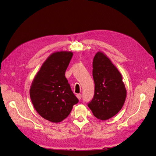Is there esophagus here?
<instances>
[{"label":"esophagus","mask_w":156,"mask_h":156,"mask_svg":"<svg viewBox=\"0 0 156 156\" xmlns=\"http://www.w3.org/2000/svg\"><path fill=\"white\" fill-rule=\"evenodd\" d=\"M81 94H77V98H78V100H81Z\"/></svg>","instance_id":"esophagus-1"}]
</instances>
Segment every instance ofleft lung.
<instances>
[{"mask_svg": "<svg viewBox=\"0 0 156 156\" xmlns=\"http://www.w3.org/2000/svg\"><path fill=\"white\" fill-rule=\"evenodd\" d=\"M92 67L95 91L88 106L94 116L106 120L121 110L126 101V89L121 73L102 52L96 54Z\"/></svg>", "mask_w": 156, "mask_h": 156, "instance_id": "1", "label": "left lung"}]
</instances>
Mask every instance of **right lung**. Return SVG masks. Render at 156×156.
<instances>
[{
    "label": "right lung",
    "mask_w": 156,
    "mask_h": 156,
    "mask_svg": "<svg viewBox=\"0 0 156 156\" xmlns=\"http://www.w3.org/2000/svg\"><path fill=\"white\" fill-rule=\"evenodd\" d=\"M73 53H52L35 75L30 88L32 103L37 112L47 120L57 123L67 118L79 102L65 77Z\"/></svg>",
    "instance_id": "right-lung-1"
}]
</instances>
